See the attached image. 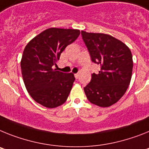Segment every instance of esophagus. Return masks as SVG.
Returning a JSON list of instances; mask_svg holds the SVG:
<instances>
[{
  "mask_svg": "<svg viewBox=\"0 0 149 149\" xmlns=\"http://www.w3.org/2000/svg\"><path fill=\"white\" fill-rule=\"evenodd\" d=\"M75 77H76V79H78L79 78V73H76V74H74Z\"/></svg>",
  "mask_w": 149,
  "mask_h": 149,
  "instance_id": "esophagus-1",
  "label": "esophagus"
}]
</instances>
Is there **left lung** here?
<instances>
[{
  "mask_svg": "<svg viewBox=\"0 0 149 149\" xmlns=\"http://www.w3.org/2000/svg\"><path fill=\"white\" fill-rule=\"evenodd\" d=\"M82 40L92 62L100 65L99 73L91 75L84 91L91 103L100 107L113 105L121 98L130 85L133 56L124 42L105 33L82 31Z\"/></svg>",
  "mask_w": 149,
  "mask_h": 149,
  "instance_id": "obj_1",
  "label": "left lung"
}]
</instances>
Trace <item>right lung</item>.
<instances>
[{
	"label": "right lung",
	"mask_w": 149,
	"mask_h": 149,
	"mask_svg": "<svg viewBox=\"0 0 149 149\" xmlns=\"http://www.w3.org/2000/svg\"><path fill=\"white\" fill-rule=\"evenodd\" d=\"M80 34L77 29L51 28L41 32L24 48L21 61L23 81L28 92L37 103L55 108L65 103L74 75L52 69L61 52Z\"/></svg>",
	"instance_id": "right-lung-1"
}]
</instances>
